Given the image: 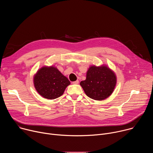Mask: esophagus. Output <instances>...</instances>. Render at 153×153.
I'll return each instance as SVG.
<instances>
[{
    "instance_id": "esophagus-1",
    "label": "esophagus",
    "mask_w": 153,
    "mask_h": 153,
    "mask_svg": "<svg viewBox=\"0 0 153 153\" xmlns=\"http://www.w3.org/2000/svg\"><path fill=\"white\" fill-rule=\"evenodd\" d=\"M79 80H77L76 81L73 82V84H78V83H79Z\"/></svg>"
}]
</instances>
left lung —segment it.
<instances>
[{
	"mask_svg": "<svg viewBox=\"0 0 153 153\" xmlns=\"http://www.w3.org/2000/svg\"><path fill=\"white\" fill-rule=\"evenodd\" d=\"M117 82L116 74L106 65H92L86 72L85 80L81 81L86 95L96 100H103L113 92Z\"/></svg>",
	"mask_w": 153,
	"mask_h": 153,
	"instance_id": "1",
	"label": "left lung"
}]
</instances>
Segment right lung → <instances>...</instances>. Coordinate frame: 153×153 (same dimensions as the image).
<instances>
[{
    "label": "right lung",
    "mask_w": 153,
    "mask_h": 153,
    "mask_svg": "<svg viewBox=\"0 0 153 153\" xmlns=\"http://www.w3.org/2000/svg\"><path fill=\"white\" fill-rule=\"evenodd\" d=\"M34 85L37 93L47 99H54L61 96L70 84L67 77L54 67H43L34 76Z\"/></svg>",
    "instance_id": "obj_1"
}]
</instances>
